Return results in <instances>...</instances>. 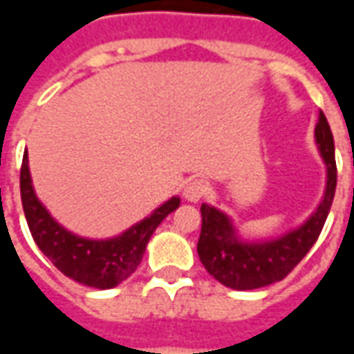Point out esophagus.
<instances>
[{"label":"esophagus","instance_id":"34e87169","mask_svg":"<svg viewBox=\"0 0 354 354\" xmlns=\"http://www.w3.org/2000/svg\"><path fill=\"white\" fill-rule=\"evenodd\" d=\"M184 199L189 201V203H197L205 197L207 193V184L203 180H189L187 184L184 185Z\"/></svg>","mask_w":354,"mask_h":354}]
</instances>
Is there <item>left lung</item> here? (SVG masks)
<instances>
[{
	"instance_id": "1",
	"label": "left lung",
	"mask_w": 354,
	"mask_h": 354,
	"mask_svg": "<svg viewBox=\"0 0 354 354\" xmlns=\"http://www.w3.org/2000/svg\"><path fill=\"white\" fill-rule=\"evenodd\" d=\"M315 142L326 165V185L319 207L296 230L273 239H243L231 216L203 203V227L197 252L203 266L216 281L233 290H254L282 281L317 243L334 201L337 169L334 157V136L326 117L320 111L315 127Z\"/></svg>"
}]
</instances>
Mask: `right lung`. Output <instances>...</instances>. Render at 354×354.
<instances>
[{
    "mask_svg": "<svg viewBox=\"0 0 354 354\" xmlns=\"http://www.w3.org/2000/svg\"><path fill=\"white\" fill-rule=\"evenodd\" d=\"M20 197L28 227L39 250L66 277L98 290L115 288L138 269L157 225L180 207V197L174 195L121 235L109 239L80 237L60 225L37 199L28 165V151L22 157L20 169Z\"/></svg>",
    "mask_w": 354,
    "mask_h": 354,
    "instance_id": "add662e5",
    "label": "right lung"
}]
</instances>
